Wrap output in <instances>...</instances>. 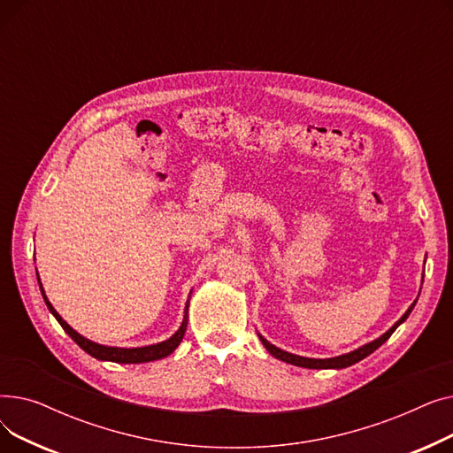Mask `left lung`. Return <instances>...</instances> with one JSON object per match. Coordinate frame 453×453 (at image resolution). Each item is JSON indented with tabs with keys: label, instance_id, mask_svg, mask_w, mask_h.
Returning <instances> with one entry per match:
<instances>
[{
	"label": "left lung",
	"instance_id": "left-lung-1",
	"mask_svg": "<svg viewBox=\"0 0 453 453\" xmlns=\"http://www.w3.org/2000/svg\"><path fill=\"white\" fill-rule=\"evenodd\" d=\"M424 263H426V260H424ZM422 280H424V275H422ZM420 288H422V282H420ZM418 296H420V292H418ZM418 296H417V299H418ZM417 299L410 304V308H408L406 312H403V316H402L389 330H386L382 336L372 340V342H369V343H365V345H362V347H358V349H354V350H350V352L334 356V358H306V356L292 354V352H288V350H282V349L275 347V345L270 343L263 334H260V332H257V334H258V340L263 342V345L266 347V350L273 356V358H277V360H280V362H287V364H290V365H297V367H304V369H345V367H350V365H354V364L362 362L364 358H367V356H369L371 352H374L380 345L386 343V342L391 338L393 332H395L403 321L408 319V316L411 314V311H413L415 304H417Z\"/></svg>",
	"mask_w": 453,
	"mask_h": 453
}]
</instances>
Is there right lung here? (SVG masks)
<instances>
[{"label":"right lung","instance_id":"1","mask_svg":"<svg viewBox=\"0 0 453 453\" xmlns=\"http://www.w3.org/2000/svg\"><path fill=\"white\" fill-rule=\"evenodd\" d=\"M36 277H38V284H40V292H42V297L47 304V308H50V312L55 316V319L62 325V328L67 332V336L73 340L82 350H86L89 356H93V358H97L101 362H115V364H147V362H156V360H161V358H166V356L173 354L178 345L181 343L183 336H185V330H187V319H188V299L185 303V314H183V321L180 325V328L174 332V334L165 340V342H159V343H154V345H145V347H132V349H127V347H110V345H101V343H95L88 338H84L82 334H79V332L69 326L62 316L55 311V306L51 304V301L47 299L45 296V290L42 287V280H40V275L36 272ZM193 292V290H190ZM190 297V294H188Z\"/></svg>","mask_w":453,"mask_h":453}]
</instances>
